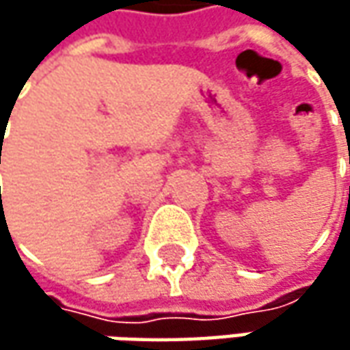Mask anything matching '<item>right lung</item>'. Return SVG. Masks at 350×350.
<instances>
[{"label":"right lung","instance_id":"1","mask_svg":"<svg viewBox=\"0 0 350 350\" xmlns=\"http://www.w3.org/2000/svg\"><path fill=\"white\" fill-rule=\"evenodd\" d=\"M0 154H1V150H0ZM0 157H1V155H0Z\"/></svg>","mask_w":350,"mask_h":350}]
</instances>
